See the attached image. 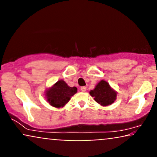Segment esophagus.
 Listing matches in <instances>:
<instances>
[{
	"instance_id": "esophagus-1",
	"label": "esophagus",
	"mask_w": 157,
	"mask_h": 157,
	"mask_svg": "<svg viewBox=\"0 0 157 157\" xmlns=\"http://www.w3.org/2000/svg\"><path fill=\"white\" fill-rule=\"evenodd\" d=\"M80 90H81V91H86V86H82V87L80 88Z\"/></svg>"
}]
</instances>
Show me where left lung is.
<instances>
[{
	"label": "left lung",
	"instance_id": "1",
	"mask_svg": "<svg viewBox=\"0 0 157 157\" xmlns=\"http://www.w3.org/2000/svg\"><path fill=\"white\" fill-rule=\"evenodd\" d=\"M89 93L95 101L102 106L111 105L117 99V91L103 80L100 81L95 86L94 89L91 90Z\"/></svg>",
	"mask_w": 157,
	"mask_h": 157
}]
</instances>
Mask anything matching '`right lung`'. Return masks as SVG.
Wrapping results in <instances>:
<instances>
[{"instance_id":"1","label":"right lung","mask_w":157,"mask_h":157,"mask_svg":"<svg viewBox=\"0 0 157 157\" xmlns=\"http://www.w3.org/2000/svg\"><path fill=\"white\" fill-rule=\"evenodd\" d=\"M77 91L76 87H70L64 80H60L46 90L45 95L50 105L60 108L63 107Z\"/></svg>"}]
</instances>
